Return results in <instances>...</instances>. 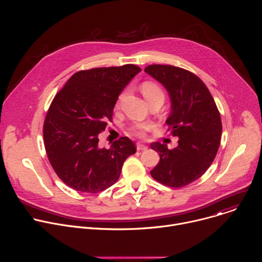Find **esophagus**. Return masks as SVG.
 Returning <instances> with one entry per match:
<instances>
[{
	"mask_svg": "<svg viewBox=\"0 0 262 262\" xmlns=\"http://www.w3.org/2000/svg\"><path fill=\"white\" fill-rule=\"evenodd\" d=\"M148 147L146 146V145H143V144H141V143H138L137 144V150H139V151H141V150H146Z\"/></svg>",
	"mask_w": 262,
	"mask_h": 262,
	"instance_id": "1",
	"label": "esophagus"
}]
</instances>
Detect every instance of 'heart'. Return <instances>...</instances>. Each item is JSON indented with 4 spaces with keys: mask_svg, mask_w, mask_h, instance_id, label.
Returning a JSON list of instances; mask_svg holds the SVG:
<instances>
[{
    "mask_svg": "<svg viewBox=\"0 0 262 262\" xmlns=\"http://www.w3.org/2000/svg\"><path fill=\"white\" fill-rule=\"evenodd\" d=\"M141 90L142 93L144 94L145 98L149 101V103L152 101H157V100H161L164 101L165 99V92L162 89V87L152 82V81H145L142 83L141 85ZM125 92H122L119 97H118V102H120L122 100V98L124 97ZM152 128V123L151 122H136L134 123L129 128V133H132L133 135L143 138L146 134V132L150 130Z\"/></svg>",
    "mask_w": 262,
    "mask_h": 262,
    "instance_id": "b5f03b06",
    "label": "heart"
}]
</instances>
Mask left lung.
<instances>
[{"mask_svg":"<svg viewBox=\"0 0 262 262\" xmlns=\"http://www.w3.org/2000/svg\"><path fill=\"white\" fill-rule=\"evenodd\" d=\"M145 71L168 90L172 112L166 123L178 146L152 143L160 155L150 171L154 179L171 188H182L200 178L212 164L219 150L222 121L217 106L206 85L195 73L172 65L154 64Z\"/></svg>","mask_w":262,"mask_h":262,"instance_id":"8db88e82","label":"left lung"}]
</instances>
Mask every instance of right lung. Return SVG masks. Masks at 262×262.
<instances>
[{
  "instance_id": "1",
  "label": "right lung",
  "mask_w": 262,
  "mask_h": 262,
  "mask_svg": "<svg viewBox=\"0 0 262 262\" xmlns=\"http://www.w3.org/2000/svg\"><path fill=\"white\" fill-rule=\"evenodd\" d=\"M141 71L134 64L97 67L73 74L55 95L43 123L49 161L58 177L71 189L98 193L119 178L125 160L136 154L127 137L98 147V134L113 122L120 92Z\"/></svg>"
}]
</instances>
